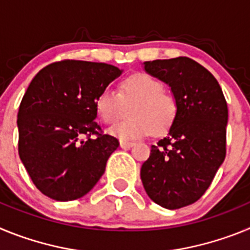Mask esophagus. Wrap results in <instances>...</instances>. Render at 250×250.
Returning <instances> with one entry per match:
<instances>
[{"label": "esophagus", "instance_id": "34e87169", "mask_svg": "<svg viewBox=\"0 0 250 250\" xmlns=\"http://www.w3.org/2000/svg\"><path fill=\"white\" fill-rule=\"evenodd\" d=\"M120 146L123 149H130V147L134 146V143H130V141H120Z\"/></svg>", "mask_w": 250, "mask_h": 250}]
</instances>
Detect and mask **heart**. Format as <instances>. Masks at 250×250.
Returning <instances> with one entry per match:
<instances>
[{
    "label": "heart",
    "mask_w": 250,
    "mask_h": 250,
    "mask_svg": "<svg viewBox=\"0 0 250 250\" xmlns=\"http://www.w3.org/2000/svg\"><path fill=\"white\" fill-rule=\"evenodd\" d=\"M130 119L115 124L110 135L119 140H138L167 131L178 115V101L164 91V86L147 74H135L123 81L120 92L111 87L101 91L96 100V111L106 124H114L126 114Z\"/></svg>",
    "instance_id": "b5f03b06"
}]
</instances>
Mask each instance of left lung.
I'll return each instance as SVG.
<instances>
[{"label":"left lung","instance_id":"left-lung-1","mask_svg":"<svg viewBox=\"0 0 250 250\" xmlns=\"http://www.w3.org/2000/svg\"><path fill=\"white\" fill-rule=\"evenodd\" d=\"M144 70L170 86L178 115L151 146L141 182L152 202L179 209L202 198L224 161L228 106L215 77L189 57L146 61Z\"/></svg>","mask_w":250,"mask_h":250}]
</instances>
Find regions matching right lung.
<instances>
[{"instance_id": "1", "label": "right lung", "mask_w": 250, "mask_h": 250, "mask_svg": "<svg viewBox=\"0 0 250 250\" xmlns=\"http://www.w3.org/2000/svg\"><path fill=\"white\" fill-rule=\"evenodd\" d=\"M123 70L63 60L43 67L28 85L17 114L19 155L31 180L59 202L89 193L118 149L95 121L96 100Z\"/></svg>"}]
</instances>
